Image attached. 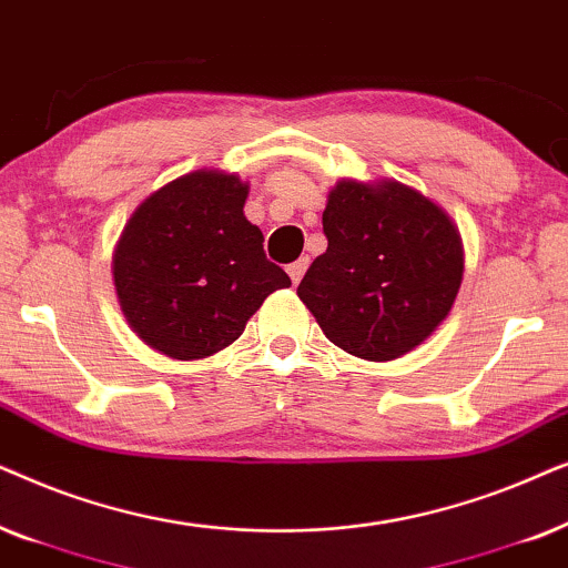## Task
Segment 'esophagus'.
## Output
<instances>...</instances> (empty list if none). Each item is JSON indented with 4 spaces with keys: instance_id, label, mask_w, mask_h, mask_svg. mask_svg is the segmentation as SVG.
<instances>
[{
    "instance_id": "34e87169",
    "label": "esophagus",
    "mask_w": 568,
    "mask_h": 568,
    "mask_svg": "<svg viewBox=\"0 0 568 568\" xmlns=\"http://www.w3.org/2000/svg\"><path fill=\"white\" fill-rule=\"evenodd\" d=\"M306 267H308V256H301V260L288 264V275H291V280H293V285L301 283V277H304Z\"/></svg>"
}]
</instances>
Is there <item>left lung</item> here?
<instances>
[{"label":"left lung","instance_id":"obj_1","mask_svg":"<svg viewBox=\"0 0 568 568\" xmlns=\"http://www.w3.org/2000/svg\"><path fill=\"white\" fill-rule=\"evenodd\" d=\"M327 252L298 298L329 343L363 361H392L447 320L463 283V239L442 207L395 179H343L322 215Z\"/></svg>","mask_w":568,"mask_h":568}]
</instances>
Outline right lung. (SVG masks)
<instances>
[{
	"label": "right lung",
	"mask_w": 568,
	"mask_h": 568,
	"mask_svg": "<svg viewBox=\"0 0 568 568\" xmlns=\"http://www.w3.org/2000/svg\"><path fill=\"white\" fill-rule=\"evenodd\" d=\"M236 173L192 171L148 196L113 252V285L142 343L179 361L207 358L241 337L262 301L291 277L246 221Z\"/></svg>",
	"instance_id": "1"
}]
</instances>
